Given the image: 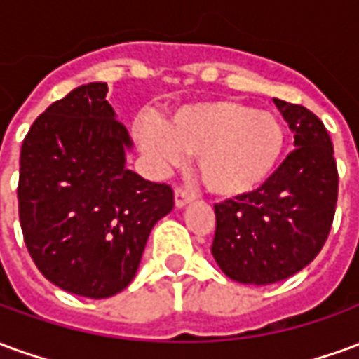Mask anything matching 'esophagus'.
<instances>
[{
	"label": "esophagus",
	"instance_id": "34e87169",
	"mask_svg": "<svg viewBox=\"0 0 359 359\" xmlns=\"http://www.w3.org/2000/svg\"><path fill=\"white\" fill-rule=\"evenodd\" d=\"M194 200V194L190 192V190H187V188H177L175 190V205L177 208H184L187 203H190Z\"/></svg>",
	"mask_w": 359,
	"mask_h": 359
}]
</instances>
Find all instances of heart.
<instances>
[{"label": "heart", "instance_id": "1", "mask_svg": "<svg viewBox=\"0 0 359 359\" xmlns=\"http://www.w3.org/2000/svg\"><path fill=\"white\" fill-rule=\"evenodd\" d=\"M140 148L157 165L198 157L203 187L221 198L254 192L275 171L285 130L273 113L233 100L180 107L163 126L140 123L134 128Z\"/></svg>", "mask_w": 359, "mask_h": 359}]
</instances>
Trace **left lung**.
<instances>
[{
    "label": "left lung",
    "instance_id": "left-lung-1",
    "mask_svg": "<svg viewBox=\"0 0 359 359\" xmlns=\"http://www.w3.org/2000/svg\"><path fill=\"white\" fill-rule=\"evenodd\" d=\"M294 149L262 187L215 203L211 254L242 285H273L309 265L331 233L339 171L331 136L304 105L273 97Z\"/></svg>",
    "mask_w": 359,
    "mask_h": 359
}]
</instances>
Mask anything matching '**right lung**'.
Here are the masks:
<instances>
[{"label":"right lung","instance_id":"obj_1","mask_svg":"<svg viewBox=\"0 0 359 359\" xmlns=\"http://www.w3.org/2000/svg\"><path fill=\"white\" fill-rule=\"evenodd\" d=\"M90 82L53 102L20 148L19 219L28 254L67 292L109 298L130 285L151 229L175 205L169 184L125 167L133 142Z\"/></svg>","mask_w":359,"mask_h":359}]
</instances>
